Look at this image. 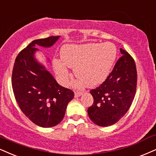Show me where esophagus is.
I'll use <instances>...</instances> for the list:
<instances>
[{
  "mask_svg": "<svg viewBox=\"0 0 156 156\" xmlns=\"http://www.w3.org/2000/svg\"><path fill=\"white\" fill-rule=\"evenodd\" d=\"M82 95V92H78V91H76V92H75V93H74V97H75V98L80 97V96H81Z\"/></svg>",
  "mask_w": 156,
  "mask_h": 156,
  "instance_id": "1",
  "label": "esophagus"
}]
</instances>
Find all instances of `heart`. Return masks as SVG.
I'll list each match as a JSON object with an SVG mask.
<instances>
[{
	"label": "heart",
	"mask_w": 156,
	"mask_h": 156,
	"mask_svg": "<svg viewBox=\"0 0 156 156\" xmlns=\"http://www.w3.org/2000/svg\"><path fill=\"white\" fill-rule=\"evenodd\" d=\"M61 61L53 60L58 75L63 80L69 77L66 66L74 68V74L82 85H97L106 80L116 57V49L112 43H88L84 45H66L61 51Z\"/></svg>",
	"instance_id": "1"
}]
</instances>
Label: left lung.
<instances>
[{
	"label": "left lung",
	"mask_w": 156,
	"mask_h": 156,
	"mask_svg": "<svg viewBox=\"0 0 156 156\" xmlns=\"http://www.w3.org/2000/svg\"><path fill=\"white\" fill-rule=\"evenodd\" d=\"M112 72L99 87L90 91L94 102L88 108L90 119L95 124L108 126L127 112L134 98L137 74L133 58L122 48Z\"/></svg>",
	"instance_id": "obj_1"
}]
</instances>
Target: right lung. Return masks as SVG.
<instances>
[{
    "instance_id": "1",
    "label": "right lung",
    "mask_w": 156,
    "mask_h": 156,
    "mask_svg": "<svg viewBox=\"0 0 156 156\" xmlns=\"http://www.w3.org/2000/svg\"><path fill=\"white\" fill-rule=\"evenodd\" d=\"M59 36L35 40L19 53L15 60L11 84L19 108L34 124L52 127L63 119L68 103L74 98L72 90L58 84L51 73L34 57L35 45L51 47Z\"/></svg>"
}]
</instances>
